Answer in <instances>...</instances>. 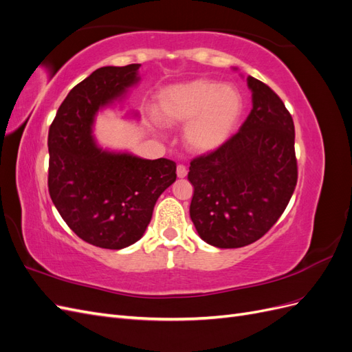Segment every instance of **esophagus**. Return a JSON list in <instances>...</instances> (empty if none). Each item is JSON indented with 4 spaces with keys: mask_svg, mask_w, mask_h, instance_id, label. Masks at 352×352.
Listing matches in <instances>:
<instances>
[{
    "mask_svg": "<svg viewBox=\"0 0 352 352\" xmlns=\"http://www.w3.org/2000/svg\"><path fill=\"white\" fill-rule=\"evenodd\" d=\"M176 173H177V177H185V176L188 175V168H186V166H184V164H179V166L176 167Z\"/></svg>",
    "mask_w": 352,
    "mask_h": 352,
    "instance_id": "esophagus-1",
    "label": "esophagus"
}]
</instances>
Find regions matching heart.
<instances>
[{"instance_id": "1", "label": "heart", "mask_w": 352, "mask_h": 352, "mask_svg": "<svg viewBox=\"0 0 352 352\" xmlns=\"http://www.w3.org/2000/svg\"><path fill=\"white\" fill-rule=\"evenodd\" d=\"M241 92L221 82L195 79L158 94L157 119L164 124L186 123L184 138L194 151L208 153L225 144L241 119Z\"/></svg>"}]
</instances>
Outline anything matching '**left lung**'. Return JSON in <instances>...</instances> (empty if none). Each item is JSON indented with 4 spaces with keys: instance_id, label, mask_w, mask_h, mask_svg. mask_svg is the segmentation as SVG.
<instances>
[{
    "instance_id": "8db88e82",
    "label": "left lung",
    "mask_w": 352,
    "mask_h": 352,
    "mask_svg": "<svg viewBox=\"0 0 352 352\" xmlns=\"http://www.w3.org/2000/svg\"><path fill=\"white\" fill-rule=\"evenodd\" d=\"M252 110L239 132L190 162L189 214L202 241L241 248L279 220L298 180L291 113L267 85L248 76Z\"/></svg>"
}]
</instances>
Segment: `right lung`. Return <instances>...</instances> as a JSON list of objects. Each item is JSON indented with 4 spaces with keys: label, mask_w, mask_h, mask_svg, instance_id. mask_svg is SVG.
Wrapping results in <instances>:
<instances>
[{
    "label": "right lung",
    "mask_w": 352,
    "mask_h": 352,
    "mask_svg": "<svg viewBox=\"0 0 352 352\" xmlns=\"http://www.w3.org/2000/svg\"><path fill=\"white\" fill-rule=\"evenodd\" d=\"M141 65L97 69L74 87L50 126L48 190L60 216L91 245L122 250L140 241L158 197L176 180V163L102 150L95 114L140 82Z\"/></svg>",
    "instance_id": "obj_1"
}]
</instances>
